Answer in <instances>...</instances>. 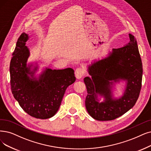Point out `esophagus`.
I'll use <instances>...</instances> for the list:
<instances>
[{
  "mask_svg": "<svg viewBox=\"0 0 151 151\" xmlns=\"http://www.w3.org/2000/svg\"><path fill=\"white\" fill-rule=\"evenodd\" d=\"M85 74V70H84L82 68H79L76 69L75 71V74L76 77L77 78V79H81V78L82 77V76Z\"/></svg>",
  "mask_w": 151,
  "mask_h": 151,
  "instance_id": "1",
  "label": "esophagus"
}]
</instances>
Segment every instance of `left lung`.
<instances>
[{
  "mask_svg": "<svg viewBox=\"0 0 151 151\" xmlns=\"http://www.w3.org/2000/svg\"><path fill=\"white\" fill-rule=\"evenodd\" d=\"M129 42L125 46L113 49L109 56L94 62L88 68L91 78H84L87 95L86 107L88 114L99 121H110L123 115L134 106L139 95L142 77V64L136 39L129 34ZM125 80L124 95L113 99L111 89L114 83ZM98 94L104 96L98 102Z\"/></svg>",
  "mask_w": 151,
  "mask_h": 151,
  "instance_id": "obj_1",
  "label": "left lung"
}]
</instances>
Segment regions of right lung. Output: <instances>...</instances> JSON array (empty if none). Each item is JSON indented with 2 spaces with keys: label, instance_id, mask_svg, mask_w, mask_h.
<instances>
[{
  "label": "right lung",
  "instance_id": "obj_1",
  "mask_svg": "<svg viewBox=\"0 0 151 151\" xmlns=\"http://www.w3.org/2000/svg\"><path fill=\"white\" fill-rule=\"evenodd\" d=\"M28 40V35L22 33L12 54L10 64L12 92L29 115L39 119L50 118L59 110L66 88L76 81L74 70L72 68L46 69L38 79L33 77L37 68L31 71L32 65H27L29 56L25 46Z\"/></svg>",
  "mask_w": 151,
  "mask_h": 151
}]
</instances>
